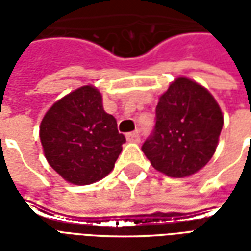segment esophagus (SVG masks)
<instances>
[{"label": "esophagus", "instance_id": "1", "mask_svg": "<svg viewBox=\"0 0 251 251\" xmlns=\"http://www.w3.org/2000/svg\"><path fill=\"white\" fill-rule=\"evenodd\" d=\"M126 140L129 142H140V134H138L137 131L127 133V134H126Z\"/></svg>", "mask_w": 251, "mask_h": 251}]
</instances>
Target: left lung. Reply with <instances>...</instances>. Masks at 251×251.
Instances as JSON below:
<instances>
[{
  "mask_svg": "<svg viewBox=\"0 0 251 251\" xmlns=\"http://www.w3.org/2000/svg\"><path fill=\"white\" fill-rule=\"evenodd\" d=\"M222 127L223 114L210 91L188 77H177L158 98L156 125L142 152L158 172L187 177L214 156Z\"/></svg>",
  "mask_w": 251,
  "mask_h": 251,
  "instance_id": "left-lung-1",
  "label": "left lung"
}]
</instances>
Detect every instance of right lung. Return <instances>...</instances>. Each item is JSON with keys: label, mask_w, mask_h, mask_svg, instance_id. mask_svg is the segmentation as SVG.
<instances>
[{"label": "right lung", "mask_w": 251, "mask_h": 251, "mask_svg": "<svg viewBox=\"0 0 251 251\" xmlns=\"http://www.w3.org/2000/svg\"><path fill=\"white\" fill-rule=\"evenodd\" d=\"M47 161L75 185L93 184L113 171L125 136L103 110L94 86L76 88L52 104L40 124Z\"/></svg>", "instance_id": "1"}]
</instances>
